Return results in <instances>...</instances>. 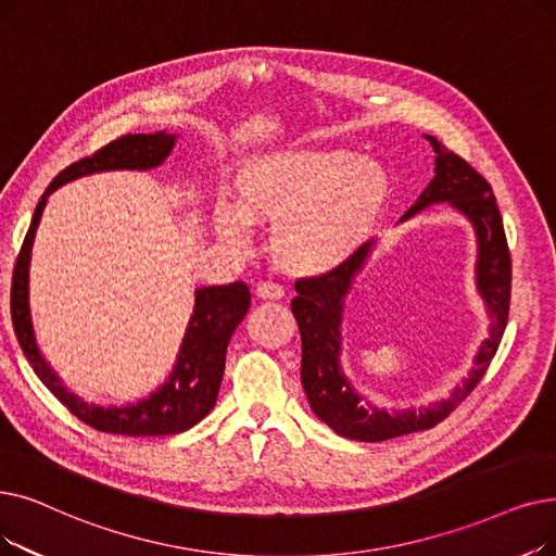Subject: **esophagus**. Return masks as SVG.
I'll use <instances>...</instances> for the list:
<instances>
[{"label": "esophagus", "instance_id": "esophagus-1", "mask_svg": "<svg viewBox=\"0 0 556 556\" xmlns=\"http://www.w3.org/2000/svg\"><path fill=\"white\" fill-rule=\"evenodd\" d=\"M256 295L263 300H279V298H283V286L273 279H265L256 286Z\"/></svg>", "mask_w": 556, "mask_h": 556}]
</instances>
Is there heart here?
<instances>
[{"mask_svg": "<svg viewBox=\"0 0 556 556\" xmlns=\"http://www.w3.org/2000/svg\"><path fill=\"white\" fill-rule=\"evenodd\" d=\"M389 198V177L348 150H304L261 159L238 177V211L215 223L238 238L248 223H275L270 250L286 270L313 275L348 258L372 231Z\"/></svg>", "mask_w": 556, "mask_h": 556, "instance_id": "heart-1", "label": "heart"}]
</instances>
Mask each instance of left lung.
Wrapping results in <instances>:
<instances>
[{
	"mask_svg": "<svg viewBox=\"0 0 556 556\" xmlns=\"http://www.w3.org/2000/svg\"><path fill=\"white\" fill-rule=\"evenodd\" d=\"M437 152V177L422 192L416 206L404 213V218L433 202H450L464 211L477 229L479 261L477 281L479 291L489 304L493 318L491 336L481 345L475 370L462 389L441 404H431L422 412H383V408L366 406L358 395L352 393L350 383L338 368V348H341V325L343 298L350 291L354 273L364 265L372 240L352 252L345 261L333 265L331 270L318 277H304L295 281L298 295L291 302L293 316L302 336V386L308 404L327 427L352 441L379 443L404 437L422 429L437 427L454 408L462 404L475 386L486 375L491 361L500 348L502 333L509 320L511 306V252L506 243L502 215L495 204L491 184L481 177L475 167L458 154L450 152L441 140L427 136Z\"/></svg>",
	"mask_w": 556,
	"mask_h": 556,
	"instance_id": "8db88e82",
	"label": "left lung"
}]
</instances>
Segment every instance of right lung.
I'll use <instances>...</instances> for the list:
<instances>
[{
  "label": "right lung",
  "mask_w": 556,
  "mask_h": 556,
  "mask_svg": "<svg viewBox=\"0 0 556 556\" xmlns=\"http://www.w3.org/2000/svg\"><path fill=\"white\" fill-rule=\"evenodd\" d=\"M173 144L175 136L165 131L127 134L111 140L90 156L70 163L42 192L13 268L11 320L17 343L34 372L72 416L92 429L119 433V437H167V433H181L192 425H198L211 412L223 383L229 338L250 308V286L245 281H233L225 286L200 288L195 293V313L190 318L177 368L159 393H154L150 400L123 408L90 406L65 389L38 352L29 313L31 245L47 195L61 184L102 170H148V167L159 165L170 154Z\"/></svg>",
  "instance_id": "add662e5"
}]
</instances>
